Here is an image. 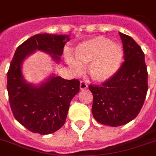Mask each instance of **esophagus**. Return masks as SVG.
<instances>
[{"label": "esophagus", "instance_id": "esophagus-1", "mask_svg": "<svg viewBox=\"0 0 156 156\" xmlns=\"http://www.w3.org/2000/svg\"><path fill=\"white\" fill-rule=\"evenodd\" d=\"M88 86L87 84L85 83V82H83L82 81L80 83V90H86V89H87Z\"/></svg>", "mask_w": 156, "mask_h": 156}]
</instances>
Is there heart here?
<instances>
[{
  "label": "heart",
  "mask_w": 156,
  "mask_h": 156,
  "mask_svg": "<svg viewBox=\"0 0 156 156\" xmlns=\"http://www.w3.org/2000/svg\"><path fill=\"white\" fill-rule=\"evenodd\" d=\"M77 61L67 56L66 61L74 73H80L82 65H89L90 78L104 83L112 78L121 66L124 52L121 45L102 36L78 44L73 49Z\"/></svg>",
  "instance_id": "obj_1"
}]
</instances>
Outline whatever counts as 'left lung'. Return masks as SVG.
I'll list each match as a JSON object with an SVG mask.
<instances>
[{"label":"left lung","mask_w":156,"mask_h":156,"mask_svg":"<svg viewBox=\"0 0 156 156\" xmlns=\"http://www.w3.org/2000/svg\"><path fill=\"white\" fill-rule=\"evenodd\" d=\"M123 44L125 61L115 75L102 86H89L93 95L94 118L105 126H123L135 118L148 90L145 55L127 35L119 33Z\"/></svg>","instance_id":"left-lung-1"}]
</instances>
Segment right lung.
<instances>
[{
    "mask_svg": "<svg viewBox=\"0 0 156 156\" xmlns=\"http://www.w3.org/2000/svg\"><path fill=\"white\" fill-rule=\"evenodd\" d=\"M68 35L38 34L16 49L7 73V90L15 119L28 130L49 134L66 122L71 100L79 91V81L66 80L54 73L39 85L28 83L23 74V64L36 51L44 52L55 63L61 61Z\"/></svg>",
    "mask_w": 156,
    "mask_h": 156,
    "instance_id": "add662e5",
    "label": "right lung"
}]
</instances>
